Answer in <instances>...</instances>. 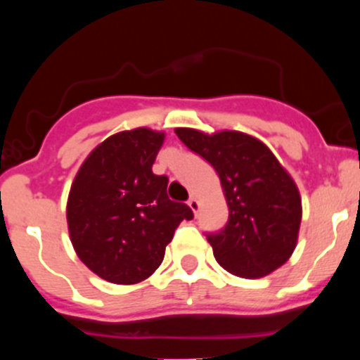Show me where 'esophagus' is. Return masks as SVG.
<instances>
[{"label":"esophagus","mask_w":360,"mask_h":360,"mask_svg":"<svg viewBox=\"0 0 360 360\" xmlns=\"http://www.w3.org/2000/svg\"><path fill=\"white\" fill-rule=\"evenodd\" d=\"M188 205H190V209L193 210L195 214H197L198 209H200V203H198V200H197V198H195V197H191L190 200H188Z\"/></svg>","instance_id":"1"}]
</instances>
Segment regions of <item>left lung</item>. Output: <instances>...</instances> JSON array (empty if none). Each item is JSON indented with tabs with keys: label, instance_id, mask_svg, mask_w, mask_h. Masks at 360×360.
I'll return each instance as SVG.
<instances>
[{
	"label": "left lung",
	"instance_id": "left-lung-1",
	"mask_svg": "<svg viewBox=\"0 0 360 360\" xmlns=\"http://www.w3.org/2000/svg\"><path fill=\"white\" fill-rule=\"evenodd\" d=\"M177 137L214 167L228 203V221L205 233L217 263L230 274L259 278L289 259L301 223V198L270 150L242 132L205 136L176 129Z\"/></svg>",
	"mask_w": 360,
	"mask_h": 360
}]
</instances>
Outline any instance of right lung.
I'll return each mask as SVG.
<instances>
[{
  "instance_id": "1",
  "label": "right lung",
  "mask_w": 360,
  "mask_h": 360,
  "mask_svg": "<svg viewBox=\"0 0 360 360\" xmlns=\"http://www.w3.org/2000/svg\"><path fill=\"white\" fill-rule=\"evenodd\" d=\"M163 134L136 129L108 137L83 162L69 191L68 226L79 259L104 281L136 284L162 264L186 203L167 197L153 174Z\"/></svg>"
}]
</instances>
